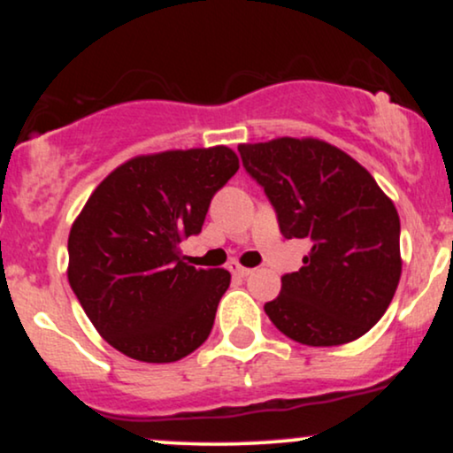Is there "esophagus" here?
<instances>
[{
    "instance_id": "obj_1",
    "label": "esophagus",
    "mask_w": 453,
    "mask_h": 453,
    "mask_svg": "<svg viewBox=\"0 0 453 453\" xmlns=\"http://www.w3.org/2000/svg\"><path fill=\"white\" fill-rule=\"evenodd\" d=\"M230 273L234 274V277H249V274H251V270L241 266L238 262H230Z\"/></svg>"
}]
</instances>
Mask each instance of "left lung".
<instances>
[{
	"mask_svg": "<svg viewBox=\"0 0 453 453\" xmlns=\"http://www.w3.org/2000/svg\"><path fill=\"white\" fill-rule=\"evenodd\" d=\"M251 179L285 238L311 244L304 266L280 277L264 311L285 336L311 347L345 345L381 319L398 288L400 219L394 202L345 150L315 138L241 144Z\"/></svg>",
	"mask_w": 453,
	"mask_h": 453,
	"instance_id": "left-lung-1",
	"label": "left lung"
}]
</instances>
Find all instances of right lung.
Returning a JSON list of instances; mask_svg holds the SVG:
<instances>
[{"label":"right lung","mask_w":453,"mask_h":453,"mask_svg":"<svg viewBox=\"0 0 453 453\" xmlns=\"http://www.w3.org/2000/svg\"><path fill=\"white\" fill-rule=\"evenodd\" d=\"M236 170L227 147L164 150L126 161L96 187L67 238V280L114 349L165 364L209 339L230 273L189 266L179 244L202 232Z\"/></svg>","instance_id":"obj_1"}]
</instances>
